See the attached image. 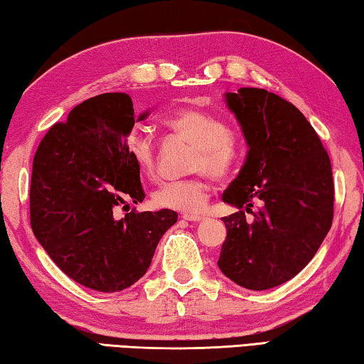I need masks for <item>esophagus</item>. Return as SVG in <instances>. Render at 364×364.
Segmentation results:
<instances>
[{
    "label": "esophagus",
    "mask_w": 364,
    "mask_h": 364,
    "mask_svg": "<svg viewBox=\"0 0 364 364\" xmlns=\"http://www.w3.org/2000/svg\"><path fill=\"white\" fill-rule=\"evenodd\" d=\"M181 218L184 221H194V223H199V221L204 220V218L200 217V215H191V213H183Z\"/></svg>",
    "instance_id": "34e87169"
}]
</instances>
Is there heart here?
Instances as JSON below:
<instances>
[{"instance_id": "b5f03b06", "label": "heart", "mask_w": 364, "mask_h": 364, "mask_svg": "<svg viewBox=\"0 0 364 364\" xmlns=\"http://www.w3.org/2000/svg\"><path fill=\"white\" fill-rule=\"evenodd\" d=\"M167 127L175 134L189 139L196 144L191 171H202L215 181H225L236 167L241 141L218 117L204 110L188 109L170 115ZM127 151L138 170L147 178L157 173V147L156 141L147 132H133L127 139ZM210 194V186L204 175L184 180H171L164 183L152 196L154 204L170 210L197 213L205 207Z\"/></svg>"}]
</instances>
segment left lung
<instances>
[{"label": "left lung", "mask_w": 364, "mask_h": 364, "mask_svg": "<svg viewBox=\"0 0 364 364\" xmlns=\"http://www.w3.org/2000/svg\"><path fill=\"white\" fill-rule=\"evenodd\" d=\"M241 123L247 159L223 202L239 212L223 217L226 241L218 267L250 291L284 284L304 269L334 218V181L321 139L292 102L262 88L226 95ZM254 201L261 207L251 212ZM245 208L252 221L245 218Z\"/></svg>", "instance_id": "left-lung-1"}]
</instances>
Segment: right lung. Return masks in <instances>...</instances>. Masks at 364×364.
Instances as JSON below:
<instances>
[{"mask_svg": "<svg viewBox=\"0 0 364 364\" xmlns=\"http://www.w3.org/2000/svg\"><path fill=\"white\" fill-rule=\"evenodd\" d=\"M136 115L132 97L104 93L70 110L41 139L30 183L35 237L64 273L85 287L117 292L146 274L160 237L178 215L168 208L117 218L144 199L127 151Z\"/></svg>", "mask_w": 364, "mask_h": 364, "instance_id": "right-lung-1", "label": "right lung"}]
</instances>
